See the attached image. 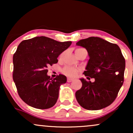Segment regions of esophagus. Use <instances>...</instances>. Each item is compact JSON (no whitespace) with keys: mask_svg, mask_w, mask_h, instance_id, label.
<instances>
[{"mask_svg":"<svg viewBox=\"0 0 133 133\" xmlns=\"http://www.w3.org/2000/svg\"><path fill=\"white\" fill-rule=\"evenodd\" d=\"M73 81V79H72V78H71V77H68V82H72Z\"/></svg>","mask_w":133,"mask_h":133,"instance_id":"1","label":"esophagus"}]
</instances>
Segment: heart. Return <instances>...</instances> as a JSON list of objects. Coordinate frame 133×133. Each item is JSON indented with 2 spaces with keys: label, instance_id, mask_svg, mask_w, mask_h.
Segmentation results:
<instances>
[{
  "label": "heart",
  "instance_id": "b5f03b06",
  "mask_svg": "<svg viewBox=\"0 0 133 133\" xmlns=\"http://www.w3.org/2000/svg\"><path fill=\"white\" fill-rule=\"evenodd\" d=\"M81 49H82V48L77 49L76 50V52L77 51H79V50H81ZM63 55H64V53H62V54L61 55V57H62V56H63ZM62 72H63L64 74H66V75H68L69 76H72V77H74V76H76L77 75V72H78V71H77V70L75 68L67 66V67H65V68L62 69Z\"/></svg>",
  "mask_w": 133,
  "mask_h": 133
}]
</instances>
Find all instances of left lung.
Here are the masks:
<instances>
[{"instance_id": "1", "label": "left lung", "mask_w": 133, "mask_h": 133, "mask_svg": "<svg viewBox=\"0 0 133 133\" xmlns=\"http://www.w3.org/2000/svg\"><path fill=\"white\" fill-rule=\"evenodd\" d=\"M84 47L89 59L83 74L95 81L80 79L82 88L76 92L81 106L88 110H99L116 98L124 82L125 59L119 47L98 37L81 39L76 43Z\"/></svg>"}]
</instances>
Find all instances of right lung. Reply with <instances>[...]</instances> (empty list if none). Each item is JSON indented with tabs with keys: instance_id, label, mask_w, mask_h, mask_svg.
<instances>
[{
	"instance_id": "right-lung-1",
	"label": "right lung",
	"mask_w": 133,
	"mask_h": 133,
	"mask_svg": "<svg viewBox=\"0 0 133 133\" xmlns=\"http://www.w3.org/2000/svg\"><path fill=\"white\" fill-rule=\"evenodd\" d=\"M71 44L41 36L23 41L18 45L13 56V80L20 97L29 106L45 109L56 103L61 85L67 78L59 74L52 79L47 68L57 63L58 56Z\"/></svg>"
}]
</instances>
